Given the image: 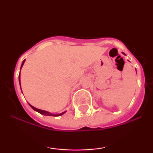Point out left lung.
<instances>
[{"label":"left lung","mask_w":153,"mask_h":153,"mask_svg":"<svg viewBox=\"0 0 153 153\" xmlns=\"http://www.w3.org/2000/svg\"><path fill=\"white\" fill-rule=\"evenodd\" d=\"M122 53H123V52H122ZM123 54H124V55H125V54H124V53H123Z\"/></svg>","instance_id":"1"}]
</instances>
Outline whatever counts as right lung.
Wrapping results in <instances>:
<instances>
[{"label": "right lung", "mask_w": 153, "mask_h": 153, "mask_svg": "<svg viewBox=\"0 0 153 153\" xmlns=\"http://www.w3.org/2000/svg\"><path fill=\"white\" fill-rule=\"evenodd\" d=\"M25 60L26 59H24V61H23V62H22V66H21V69H22V67H23V65H24V62H25ZM19 83H20V86H21V81H20V74H19ZM29 106H30L31 108H33V109H34V111H37V112H39V114H43V115H45V116H52V117H59V116H61V115H62L63 114H65V113L66 111H64V112H62V113H60V114H51V113H50V112L49 111H44V110H41V109H39V108H35V107H34L33 106H31V104H29Z\"/></svg>", "instance_id": "right-lung-1"}]
</instances>
